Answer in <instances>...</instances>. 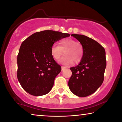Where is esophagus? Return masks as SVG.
Segmentation results:
<instances>
[{"label": "esophagus", "instance_id": "34e87169", "mask_svg": "<svg viewBox=\"0 0 122 122\" xmlns=\"http://www.w3.org/2000/svg\"><path fill=\"white\" fill-rule=\"evenodd\" d=\"M66 68V67H64V66H61V70H64V69H65Z\"/></svg>", "mask_w": 122, "mask_h": 122}]
</instances>
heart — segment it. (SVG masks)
<instances>
[{"instance_id":"1","label":"heart","mask_w":122,"mask_h":122,"mask_svg":"<svg viewBox=\"0 0 122 122\" xmlns=\"http://www.w3.org/2000/svg\"><path fill=\"white\" fill-rule=\"evenodd\" d=\"M50 51L55 61H59L64 53L65 55L61 59V62L69 65L73 62L75 64L80 63L83 59L85 51L83 46L81 42L71 38H66L59 41V45L53 44Z\"/></svg>"}]
</instances>
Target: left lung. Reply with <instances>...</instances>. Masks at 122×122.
Returning <instances> with one entry per match:
<instances>
[{"mask_svg": "<svg viewBox=\"0 0 122 122\" xmlns=\"http://www.w3.org/2000/svg\"><path fill=\"white\" fill-rule=\"evenodd\" d=\"M82 44L84 55L80 64L71 67L72 74L68 81L69 89L79 97L94 93L104 81L107 66L105 49L92 39L82 35L72 34Z\"/></svg>", "mask_w": 122, "mask_h": 122, "instance_id": "8db88e82", "label": "left lung"}]
</instances>
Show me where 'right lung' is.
<instances>
[{
	"label": "right lung",
	"instance_id": "1",
	"mask_svg": "<svg viewBox=\"0 0 122 122\" xmlns=\"http://www.w3.org/2000/svg\"><path fill=\"white\" fill-rule=\"evenodd\" d=\"M69 34L52 30L37 32L24 40L17 55V78L27 92L34 96L47 94L61 68L51 54V46Z\"/></svg>",
	"mask_w": 122,
	"mask_h": 122
}]
</instances>
